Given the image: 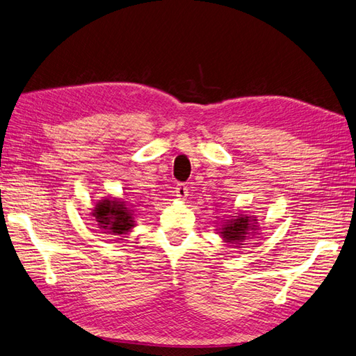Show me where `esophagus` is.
<instances>
[{
    "label": "esophagus",
    "mask_w": 356,
    "mask_h": 356,
    "mask_svg": "<svg viewBox=\"0 0 356 356\" xmlns=\"http://www.w3.org/2000/svg\"><path fill=\"white\" fill-rule=\"evenodd\" d=\"M175 193H176V195L179 198H186V195H188V186L185 184H179L176 186V191Z\"/></svg>",
    "instance_id": "1"
}]
</instances>
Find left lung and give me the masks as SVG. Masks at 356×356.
<instances>
[{"mask_svg": "<svg viewBox=\"0 0 356 356\" xmlns=\"http://www.w3.org/2000/svg\"><path fill=\"white\" fill-rule=\"evenodd\" d=\"M254 220H252L250 217L241 216L232 221H229L227 225H225L221 227V236L226 239V243L229 244H239L245 239V236L249 235V230L256 229V226L253 225Z\"/></svg>", "mask_w": 356, "mask_h": 356, "instance_id": "obj_1", "label": "left lung"}]
</instances>
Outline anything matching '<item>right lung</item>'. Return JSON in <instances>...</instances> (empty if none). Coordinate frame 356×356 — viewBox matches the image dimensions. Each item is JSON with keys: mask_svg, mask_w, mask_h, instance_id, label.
I'll return each mask as SVG.
<instances>
[{"mask_svg": "<svg viewBox=\"0 0 356 356\" xmlns=\"http://www.w3.org/2000/svg\"><path fill=\"white\" fill-rule=\"evenodd\" d=\"M92 216L97 218L98 226L111 230L112 235L126 234L130 227H134V217L126 204L118 200H104L97 204Z\"/></svg>", "mask_w": 356, "mask_h": 356, "instance_id": "right-lung-1", "label": "right lung"}]
</instances>
